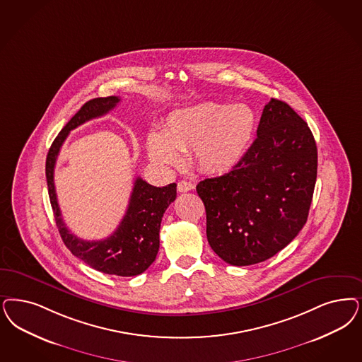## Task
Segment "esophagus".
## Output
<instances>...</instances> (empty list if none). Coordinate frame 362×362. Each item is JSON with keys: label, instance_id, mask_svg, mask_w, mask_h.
I'll use <instances>...</instances> for the list:
<instances>
[{"label": "esophagus", "instance_id": "esophagus-1", "mask_svg": "<svg viewBox=\"0 0 362 362\" xmlns=\"http://www.w3.org/2000/svg\"><path fill=\"white\" fill-rule=\"evenodd\" d=\"M194 188H195V186L191 182H187V180H180L177 183V191L179 192H187V191H191Z\"/></svg>", "mask_w": 362, "mask_h": 362}]
</instances>
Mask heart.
Masks as SVG:
<instances>
[{
    "label": "heart",
    "mask_w": 362,
    "mask_h": 362,
    "mask_svg": "<svg viewBox=\"0 0 362 362\" xmlns=\"http://www.w3.org/2000/svg\"><path fill=\"white\" fill-rule=\"evenodd\" d=\"M255 125V113L243 103L228 107L203 103L171 113L162 136L151 134L147 139V150L152 160L165 167H177L179 152L192 150L200 170L225 173L246 153Z\"/></svg>",
    "instance_id": "1"
}]
</instances>
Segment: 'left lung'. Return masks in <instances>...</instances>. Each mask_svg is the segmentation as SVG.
<instances>
[{
    "label": "left lung",
    "instance_id": "left-lung-1",
    "mask_svg": "<svg viewBox=\"0 0 362 362\" xmlns=\"http://www.w3.org/2000/svg\"><path fill=\"white\" fill-rule=\"evenodd\" d=\"M315 179L310 128L285 101L270 100L257 139L233 171L197 186L211 249L234 266L272 258L306 223Z\"/></svg>",
    "mask_w": 362,
    "mask_h": 362
}]
</instances>
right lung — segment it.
Masks as SVG:
<instances>
[{
    "mask_svg": "<svg viewBox=\"0 0 362 362\" xmlns=\"http://www.w3.org/2000/svg\"><path fill=\"white\" fill-rule=\"evenodd\" d=\"M119 101L117 96L87 101L52 143L45 174L52 210L65 246L78 259L104 274L134 276L144 273L158 255L163 214L176 198V185L155 187L136 177L124 218L112 235L101 240H84L72 234L64 223L53 182L54 164L69 132L90 119L110 112Z\"/></svg>",
    "mask_w": 362,
    "mask_h": 362,
    "instance_id": "right-lung-1",
    "label": "right lung"
}]
</instances>
